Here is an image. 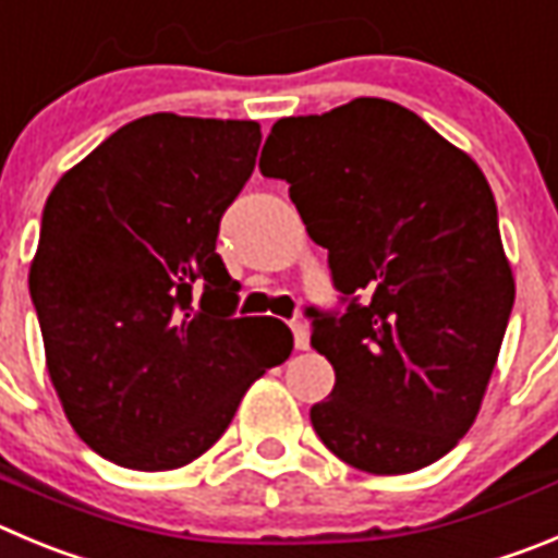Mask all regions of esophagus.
<instances>
[{
    "mask_svg": "<svg viewBox=\"0 0 558 558\" xmlns=\"http://www.w3.org/2000/svg\"><path fill=\"white\" fill-rule=\"evenodd\" d=\"M291 332H294L296 350H308L311 336H308V327H305V322H291Z\"/></svg>",
    "mask_w": 558,
    "mask_h": 558,
    "instance_id": "1",
    "label": "esophagus"
}]
</instances>
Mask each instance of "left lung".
<instances>
[{"label":"left lung","mask_w":558,"mask_h":558,"mask_svg":"<svg viewBox=\"0 0 558 558\" xmlns=\"http://www.w3.org/2000/svg\"><path fill=\"white\" fill-rule=\"evenodd\" d=\"M258 168L289 184L332 283L352 296L343 316L314 314L311 343L336 368L330 399L311 408L316 435L377 476L432 465L476 421L512 314L490 184L385 98L283 118Z\"/></svg>","instance_id":"left-lung-1"}]
</instances>
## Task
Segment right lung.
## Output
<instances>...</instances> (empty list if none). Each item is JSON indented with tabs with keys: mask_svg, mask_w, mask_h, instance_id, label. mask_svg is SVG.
I'll use <instances>...</instances> for the list:
<instances>
[{
	"mask_svg": "<svg viewBox=\"0 0 558 558\" xmlns=\"http://www.w3.org/2000/svg\"><path fill=\"white\" fill-rule=\"evenodd\" d=\"M258 145L255 121L145 114L46 201L29 267L46 368L76 435L114 465L197 460L291 355L283 322L233 319L236 280L217 253Z\"/></svg>",
	"mask_w": 558,
	"mask_h": 558,
	"instance_id": "right-lung-1",
	"label": "right lung"
}]
</instances>
